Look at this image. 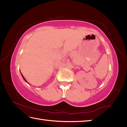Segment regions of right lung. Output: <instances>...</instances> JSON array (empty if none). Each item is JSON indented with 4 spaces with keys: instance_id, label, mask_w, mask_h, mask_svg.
<instances>
[{
    "instance_id": "right-lung-1",
    "label": "right lung",
    "mask_w": 127,
    "mask_h": 127,
    "mask_svg": "<svg viewBox=\"0 0 127 127\" xmlns=\"http://www.w3.org/2000/svg\"><path fill=\"white\" fill-rule=\"evenodd\" d=\"M21 75H22V77H23V79H24V80H25V81H26V82H27V81H26V79H25V77H23V75H22V73H21Z\"/></svg>"
}]
</instances>
